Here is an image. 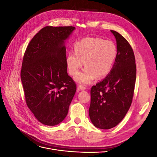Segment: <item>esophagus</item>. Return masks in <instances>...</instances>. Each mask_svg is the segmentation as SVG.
<instances>
[{"label":"esophagus","mask_w":157,"mask_h":157,"mask_svg":"<svg viewBox=\"0 0 157 157\" xmlns=\"http://www.w3.org/2000/svg\"><path fill=\"white\" fill-rule=\"evenodd\" d=\"M78 89L80 90H86V86H83V85H81V84H79L78 86Z\"/></svg>","instance_id":"esophagus-1"}]
</instances>
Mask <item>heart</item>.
<instances>
[{
  "label": "heart",
  "instance_id": "1",
  "mask_svg": "<svg viewBox=\"0 0 157 157\" xmlns=\"http://www.w3.org/2000/svg\"><path fill=\"white\" fill-rule=\"evenodd\" d=\"M75 52H71L66 58V63L71 75H76L82 67H86L75 76L77 82L88 84L96 77L102 78L111 72L117 57L115 42L101 38L86 36L75 42Z\"/></svg>",
  "mask_w": 157,
  "mask_h": 157
}]
</instances>
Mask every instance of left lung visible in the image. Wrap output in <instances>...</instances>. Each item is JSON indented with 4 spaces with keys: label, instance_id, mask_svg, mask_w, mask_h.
I'll return each instance as SVG.
<instances>
[{
    "label": "left lung",
    "instance_id": "obj_1",
    "mask_svg": "<svg viewBox=\"0 0 157 157\" xmlns=\"http://www.w3.org/2000/svg\"><path fill=\"white\" fill-rule=\"evenodd\" d=\"M117 40V57L105 78L90 90L89 116L92 124L103 130L119 123L132 104L136 79L134 51L124 37L111 31Z\"/></svg>",
    "mask_w": 157,
    "mask_h": 157
}]
</instances>
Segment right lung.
I'll use <instances>...</instances> for the list:
<instances>
[{
    "mask_svg": "<svg viewBox=\"0 0 157 157\" xmlns=\"http://www.w3.org/2000/svg\"><path fill=\"white\" fill-rule=\"evenodd\" d=\"M75 27L46 26L33 36L22 61L21 80L27 107L42 124L67 116L77 85L68 75L65 40Z\"/></svg>",
    "mask_w": 157,
    "mask_h": 157,
    "instance_id": "right-lung-1",
    "label": "right lung"
}]
</instances>
